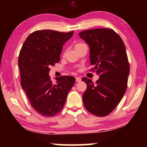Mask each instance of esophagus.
<instances>
[{
  "label": "esophagus",
  "mask_w": 147,
  "mask_h": 147,
  "mask_svg": "<svg viewBox=\"0 0 147 147\" xmlns=\"http://www.w3.org/2000/svg\"><path fill=\"white\" fill-rule=\"evenodd\" d=\"M75 78H76V82H79L81 81V78H80V77H78V76L76 77Z\"/></svg>",
  "instance_id": "1"
}]
</instances>
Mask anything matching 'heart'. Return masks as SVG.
Wrapping results in <instances>:
<instances>
[{
	"mask_svg": "<svg viewBox=\"0 0 147 147\" xmlns=\"http://www.w3.org/2000/svg\"><path fill=\"white\" fill-rule=\"evenodd\" d=\"M82 44H83V43H76V45H75V47H76V46H78V45H82Z\"/></svg>",
	"mask_w": 147,
	"mask_h": 147,
	"instance_id": "heart-1",
	"label": "heart"
}]
</instances>
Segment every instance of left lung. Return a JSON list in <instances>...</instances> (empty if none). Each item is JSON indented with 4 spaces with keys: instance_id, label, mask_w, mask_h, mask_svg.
<instances>
[{
    "instance_id": "obj_1",
    "label": "left lung",
    "mask_w": 147,
    "mask_h": 147,
    "mask_svg": "<svg viewBox=\"0 0 147 147\" xmlns=\"http://www.w3.org/2000/svg\"><path fill=\"white\" fill-rule=\"evenodd\" d=\"M90 49V71L100 78L95 83L84 77L87 84L82 95L87 110L98 117L109 115L123 97L130 73L123 39L112 29L95 28L79 33Z\"/></svg>"
}]
</instances>
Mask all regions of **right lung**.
<instances>
[{"instance_id":"add662e5","label":"right lung","mask_w":147,"mask_h":147,"mask_svg":"<svg viewBox=\"0 0 147 147\" xmlns=\"http://www.w3.org/2000/svg\"><path fill=\"white\" fill-rule=\"evenodd\" d=\"M73 33L51 30L35 31L26 39L20 51L21 87L31 106L42 116L53 117L60 112L75 82L73 76H61L56 78L54 84L49 75V67L60 60L63 45Z\"/></svg>"}]
</instances>
